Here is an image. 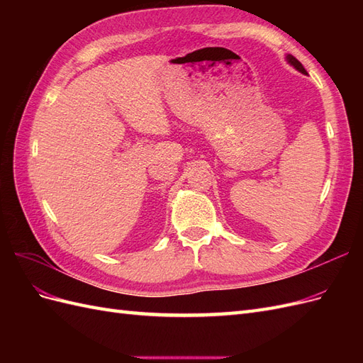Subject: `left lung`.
<instances>
[{"mask_svg": "<svg viewBox=\"0 0 363 363\" xmlns=\"http://www.w3.org/2000/svg\"><path fill=\"white\" fill-rule=\"evenodd\" d=\"M286 60H288V63H289V65H292V67H294L296 71H300L301 74H307V71L304 69L303 65H301L298 60H296L294 56H291V54H288V56H286Z\"/></svg>", "mask_w": 363, "mask_h": 363, "instance_id": "8db88e82", "label": "left lung"}]
</instances>
